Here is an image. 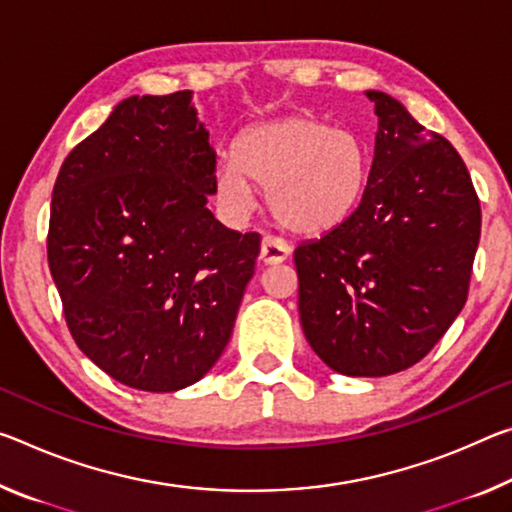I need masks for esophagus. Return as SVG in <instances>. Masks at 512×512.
<instances>
[{
	"label": "esophagus",
	"instance_id": "obj_1",
	"mask_svg": "<svg viewBox=\"0 0 512 512\" xmlns=\"http://www.w3.org/2000/svg\"><path fill=\"white\" fill-rule=\"evenodd\" d=\"M289 253L291 248L282 239L264 237L262 248H259V259H262V264H282L289 257Z\"/></svg>",
	"mask_w": 512,
	"mask_h": 512
}]
</instances>
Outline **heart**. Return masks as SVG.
I'll return each instance as SVG.
<instances>
[{
  "mask_svg": "<svg viewBox=\"0 0 512 512\" xmlns=\"http://www.w3.org/2000/svg\"><path fill=\"white\" fill-rule=\"evenodd\" d=\"M253 184L264 186L271 216L296 234H323L346 223L371 184V150L351 129L312 113L248 127L234 157L214 170V193L232 214L253 207Z\"/></svg>",
  "mask_w": 512,
  "mask_h": 512,
  "instance_id": "heart-1",
  "label": "heart"
}]
</instances>
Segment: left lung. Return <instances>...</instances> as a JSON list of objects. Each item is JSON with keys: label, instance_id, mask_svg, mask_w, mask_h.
Returning a JSON list of instances; mask_svg holds the SVG:
<instances>
[{"label": "left lung", "instance_id": "8db88e82", "mask_svg": "<svg viewBox=\"0 0 512 512\" xmlns=\"http://www.w3.org/2000/svg\"><path fill=\"white\" fill-rule=\"evenodd\" d=\"M378 132L351 218L294 250L307 342L344 376L417 364L465 307L481 205L456 148L392 95L367 91Z\"/></svg>", "mask_w": 512, "mask_h": 512}]
</instances>
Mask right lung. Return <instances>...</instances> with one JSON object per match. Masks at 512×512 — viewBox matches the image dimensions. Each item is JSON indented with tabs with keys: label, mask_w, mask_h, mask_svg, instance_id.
<instances>
[{
	"label": "right lung",
	"mask_w": 512,
	"mask_h": 512,
	"mask_svg": "<svg viewBox=\"0 0 512 512\" xmlns=\"http://www.w3.org/2000/svg\"><path fill=\"white\" fill-rule=\"evenodd\" d=\"M214 170L191 91H177L127 97L56 177L47 262L70 335L127 387H189L230 342L259 234L209 212Z\"/></svg>",
	"instance_id": "1"
}]
</instances>
